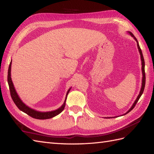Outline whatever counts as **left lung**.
I'll return each instance as SVG.
<instances>
[{
  "instance_id": "left-lung-1",
  "label": "left lung",
  "mask_w": 154,
  "mask_h": 154,
  "mask_svg": "<svg viewBox=\"0 0 154 154\" xmlns=\"http://www.w3.org/2000/svg\"><path fill=\"white\" fill-rule=\"evenodd\" d=\"M130 33V35L132 36V37H133L134 38H135V40L137 41V48H138V49H139V51H140V55H141V65H142V68H141V69H142V73H143V79H142V86H141V91H140V94H139V95L137 96V99H136V100L135 101V102H134V103L133 104V105H132V107L130 108V109H129L127 113H128L129 111H131L132 109H134V107L135 106V105H136V103H137V101H138V100H139L140 99V97L141 96V95H142V93H143V91H144V88H145V85H146V73H145V61H144V59H143V54H142V52H141V49H140V45H139V43H138V42H137V40L136 39V38H135V37H134V35L132 34L131 32H129Z\"/></svg>"
}]
</instances>
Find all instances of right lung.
Returning <instances> with one entry per match:
<instances>
[{
  "label": "right lung",
  "instance_id": "right-lung-1",
  "mask_svg": "<svg viewBox=\"0 0 154 154\" xmlns=\"http://www.w3.org/2000/svg\"><path fill=\"white\" fill-rule=\"evenodd\" d=\"M11 62L10 63V65H9V67H8L7 80H8L9 89H10V93H11L12 99H13V101H14L15 105H17V107L19 108L20 110L23 111L24 113H26L27 115H29V116L33 117V118L37 119H47L52 118V117L57 116L58 114L62 112L65 107L66 99L65 100L64 103H63V105L61 107H59L58 109L53 111H49V112H40V111H35L34 109H31V108L29 107L28 106H26L25 104H24L23 103V101L20 100V99L19 98V96H18L17 93L14 89L13 83L12 82L11 77ZM69 91H70V89L68 91L67 93V96L68 95ZM67 96H66V97H67Z\"/></svg>",
  "mask_w": 154,
  "mask_h": 154
}]
</instances>
